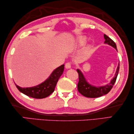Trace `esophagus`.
Returning a JSON list of instances; mask_svg holds the SVG:
<instances>
[{
  "mask_svg": "<svg viewBox=\"0 0 134 134\" xmlns=\"http://www.w3.org/2000/svg\"><path fill=\"white\" fill-rule=\"evenodd\" d=\"M65 67L67 69H70L71 67V62H67L66 64H65Z\"/></svg>",
  "mask_w": 134,
  "mask_h": 134,
  "instance_id": "obj_1",
  "label": "esophagus"
}]
</instances>
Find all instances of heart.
<instances>
[{
    "label": "heart",
    "mask_w": 134,
    "mask_h": 134,
    "mask_svg": "<svg viewBox=\"0 0 134 134\" xmlns=\"http://www.w3.org/2000/svg\"><path fill=\"white\" fill-rule=\"evenodd\" d=\"M85 40H86V38H85L81 39L80 40V42H81V43H83V42H84L85 41Z\"/></svg>",
    "instance_id": "1"
}]
</instances>
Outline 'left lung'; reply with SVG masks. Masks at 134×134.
Instances as JSON below:
<instances>
[{
  "label": "left lung",
  "instance_id": "1",
  "mask_svg": "<svg viewBox=\"0 0 134 134\" xmlns=\"http://www.w3.org/2000/svg\"><path fill=\"white\" fill-rule=\"evenodd\" d=\"M104 36L105 40V41H104L105 43L110 45V46L113 47L117 50L115 42L106 35H104ZM119 67H120V63H119L118 64L115 77L113 78V79H112L110 83L105 85V86L101 87H95L88 83L86 79L85 78L81 72V71L78 69L76 71H77V72L78 73L79 76V82L77 85L78 92L82 95L88 98H97L107 94L112 89V88L115 83L119 73Z\"/></svg>",
  "mask_w": 134,
  "mask_h": 134
}]
</instances>
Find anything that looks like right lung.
I'll list each match as a JSON object with an SVG mask.
<instances>
[{
  "instance_id": "right-lung-1",
  "label": "right lung",
  "mask_w": 134,
  "mask_h": 134,
  "mask_svg": "<svg viewBox=\"0 0 134 134\" xmlns=\"http://www.w3.org/2000/svg\"><path fill=\"white\" fill-rule=\"evenodd\" d=\"M64 69V64L59 66L53 71L46 81L37 86L32 87H21L15 83V85L19 92L25 95L35 98H44L54 92L57 82L63 73Z\"/></svg>"
}]
</instances>
